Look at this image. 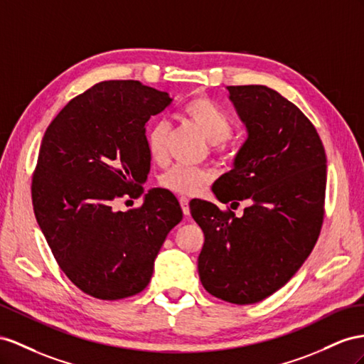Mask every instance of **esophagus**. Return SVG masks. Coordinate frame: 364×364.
<instances>
[{"label": "esophagus", "mask_w": 364, "mask_h": 364, "mask_svg": "<svg viewBox=\"0 0 364 364\" xmlns=\"http://www.w3.org/2000/svg\"><path fill=\"white\" fill-rule=\"evenodd\" d=\"M180 204H181V209L184 215H189L191 209H189V198L188 197H180Z\"/></svg>", "instance_id": "1"}]
</instances>
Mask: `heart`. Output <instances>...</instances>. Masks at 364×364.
Here are the masks:
<instances>
[{
	"mask_svg": "<svg viewBox=\"0 0 364 364\" xmlns=\"http://www.w3.org/2000/svg\"><path fill=\"white\" fill-rule=\"evenodd\" d=\"M183 114L209 143L215 146L217 152L226 155L230 154V149L225 143V139L232 132V121L215 101L204 95L193 97L184 105ZM167 135H169V124L163 119L154 121L146 130V149L154 163L161 164L166 161ZM210 180L212 173L208 169L173 166L161 176L160 184L175 193L195 195L203 191L204 186L209 184Z\"/></svg>",
	"mask_w": 364,
	"mask_h": 364,
	"instance_id": "b5f03b06",
	"label": "heart"
}]
</instances>
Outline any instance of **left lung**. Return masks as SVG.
<instances>
[{
	"label": "left lung",
	"mask_w": 364,
	"mask_h": 364,
	"mask_svg": "<svg viewBox=\"0 0 364 364\" xmlns=\"http://www.w3.org/2000/svg\"><path fill=\"white\" fill-rule=\"evenodd\" d=\"M247 138L234 167L213 183L221 203L191 201L204 234L198 275L206 291L234 304L277 292L309 257L324 215L326 154L303 112L266 86H228Z\"/></svg>",
	"instance_id": "1"
}]
</instances>
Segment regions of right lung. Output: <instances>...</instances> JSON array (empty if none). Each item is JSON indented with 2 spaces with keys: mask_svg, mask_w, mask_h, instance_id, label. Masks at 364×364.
<instances>
[{
  "mask_svg": "<svg viewBox=\"0 0 364 364\" xmlns=\"http://www.w3.org/2000/svg\"><path fill=\"white\" fill-rule=\"evenodd\" d=\"M172 102L139 81H102L63 107L43 136L32 180L35 218L61 271L100 300L132 296L151 282L167 234L183 220L175 195L144 193L146 123Z\"/></svg>",
  "mask_w": 364,
  "mask_h": 364,
  "instance_id": "add662e5",
  "label": "right lung"
}]
</instances>
